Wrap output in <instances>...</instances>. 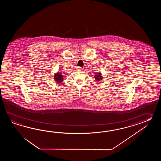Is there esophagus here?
I'll return each instance as SVG.
<instances>
[{"label": "esophagus", "instance_id": "34e87169", "mask_svg": "<svg viewBox=\"0 0 161 161\" xmlns=\"http://www.w3.org/2000/svg\"><path fill=\"white\" fill-rule=\"evenodd\" d=\"M77 69H78V70H82V68L80 67H77Z\"/></svg>", "mask_w": 161, "mask_h": 161}]
</instances>
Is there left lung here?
I'll use <instances>...</instances> for the list:
<instances>
[{
	"mask_svg": "<svg viewBox=\"0 0 161 161\" xmlns=\"http://www.w3.org/2000/svg\"><path fill=\"white\" fill-rule=\"evenodd\" d=\"M94 78L96 79V80L97 81H99L103 79V76H102V74L101 73H97L94 75Z\"/></svg>",
	"mask_w": 161,
	"mask_h": 161,
	"instance_id": "8db88e82",
	"label": "left lung"
}]
</instances>
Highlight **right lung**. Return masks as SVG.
<instances>
[{
	"mask_svg": "<svg viewBox=\"0 0 161 161\" xmlns=\"http://www.w3.org/2000/svg\"><path fill=\"white\" fill-rule=\"evenodd\" d=\"M54 79L57 83H61L64 79V76L62 75V73L57 72L54 75Z\"/></svg>",
	"mask_w": 161,
	"mask_h": 161,
	"instance_id": "1",
	"label": "right lung"
}]
</instances>
